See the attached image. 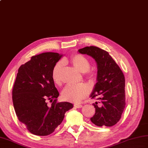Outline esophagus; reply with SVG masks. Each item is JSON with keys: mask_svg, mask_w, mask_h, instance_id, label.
I'll list each match as a JSON object with an SVG mask.
<instances>
[{"mask_svg": "<svg viewBox=\"0 0 148 148\" xmlns=\"http://www.w3.org/2000/svg\"><path fill=\"white\" fill-rule=\"evenodd\" d=\"M74 107H75V108H81L83 107V106L81 105V104H77V103H75Z\"/></svg>", "mask_w": 148, "mask_h": 148, "instance_id": "esophagus-1", "label": "esophagus"}]
</instances>
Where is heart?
<instances>
[{
  "instance_id": "obj_1",
  "label": "heart",
  "mask_w": 148,
  "mask_h": 148,
  "mask_svg": "<svg viewBox=\"0 0 148 148\" xmlns=\"http://www.w3.org/2000/svg\"><path fill=\"white\" fill-rule=\"evenodd\" d=\"M71 62L74 67L81 73H86L87 77H92V72L89 71L90 62L89 60L81 54H76L71 58ZM65 63L64 60L58 62L52 71V79L57 85L62 83V74L64 70ZM90 93L89 87L85 84L79 85H68L62 90V96L63 99L68 101L73 102H79L81 100L88 95Z\"/></svg>"
}]
</instances>
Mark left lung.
Here are the masks:
<instances>
[{
	"mask_svg": "<svg viewBox=\"0 0 148 148\" xmlns=\"http://www.w3.org/2000/svg\"><path fill=\"white\" fill-rule=\"evenodd\" d=\"M95 59L97 65V83L90 95L97 96L99 102L93 103L95 113L90 120L97 126L112 127L121 117L125 107L124 74L108 52L96 46H87L78 50Z\"/></svg>",
	"mask_w": 148,
	"mask_h": 148,
	"instance_id": "1",
	"label": "left lung"
}]
</instances>
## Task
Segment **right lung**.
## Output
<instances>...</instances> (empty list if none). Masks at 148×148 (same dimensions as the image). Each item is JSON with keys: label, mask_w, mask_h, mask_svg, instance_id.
Instances as JSON below:
<instances>
[{"label": "right lung", "mask_w": 148, "mask_h": 148, "mask_svg": "<svg viewBox=\"0 0 148 148\" xmlns=\"http://www.w3.org/2000/svg\"><path fill=\"white\" fill-rule=\"evenodd\" d=\"M62 55L47 52L32 56L18 69L12 89V102L19 121L30 133L48 136L61 124L71 103L57 102L59 93L52 71ZM48 100L52 102L48 106Z\"/></svg>", "instance_id": "add662e5"}]
</instances>
